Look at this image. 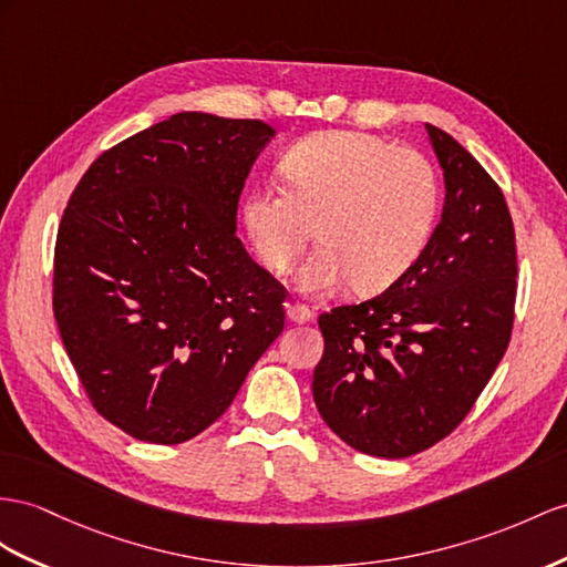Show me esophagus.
Here are the masks:
<instances>
[{
  "instance_id": "esophagus-1",
  "label": "esophagus",
  "mask_w": 567,
  "mask_h": 567,
  "mask_svg": "<svg viewBox=\"0 0 567 567\" xmlns=\"http://www.w3.org/2000/svg\"><path fill=\"white\" fill-rule=\"evenodd\" d=\"M287 321L289 323H309L311 321V309L303 307V303H287Z\"/></svg>"
}]
</instances>
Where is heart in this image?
Masks as SVG:
<instances>
[{
  "mask_svg": "<svg viewBox=\"0 0 567 567\" xmlns=\"http://www.w3.org/2000/svg\"><path fill=\"white\" fill-rule=\"evenodd\" d=\"M280 169L287 192L256 184L239 215L272 272L292 266L316 223L321 246L295 275L301 292H332L347 280L381 292L422 256L439 213V177L424 153L361 132H321L295 143Z\"/></svg>",
  "mask_w": 567,
  "mask_h": 567,
  "instance_id": "b5f03b06",
  "label": "heart"
}]
</instances>
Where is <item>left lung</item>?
<instances>
[{
  "label": "left lung",
  "instance_id": "left-lung-1",
  "mask_svg": "<svg viewBox=\"0 0 567 567\" xmlns=\"http://www.w3.org/2000/svg\"><path fill=\"white\" fill-rule=\"evenodd\" d=\"M445 182L441 223L383 295L318 316L323 422L359 453L410 457L453 431L503 359L515 316V229L474 155L426 124Z\"/></svg>",
  "mask_w": 567,
  "mask_h": 567
}]
</instances>
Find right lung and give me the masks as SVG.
Listing matches in <instances>:
<instances>
[{"label": "right lung", "mask_w": 567, "mask_h": 567, "mask_svg": "<svg viewBox=\"0 0 567 567\" xmlns=\"http://www.w3.org/2000/svg\"><path fill=\"white\" fill-rule=\"evenodd\" d=\"M275 128L179 112L83 174L54 246V318L107 422L174 445L220 419L285 328V287L237 239Z\"/></svg>", "instance_id": "add662e5"}]
</instances>
